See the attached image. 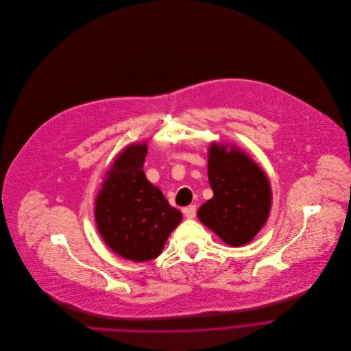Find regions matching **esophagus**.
Wrapping results in <instances>:
<instances>
[{
    "label": "esophagus",
    "instance_id": "1",
    "mask_svg": "<svg viewBox=\"0 0 351 351\" xmlns=\"http://www.w3.org/2000/svg\"><path fill=\"white\" fill-rule=\"evenodd\" d=\"M184 215H185V217L186 219H195V216H196V206L195 204H191V206H188V207H185L184 208Z\"/></svg>",
    "mask_w": 351,
    "mask_h": 351
}]
</instances>
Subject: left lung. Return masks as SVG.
Here are the masks:
<instances>
[{
    "instance_id": "obj_1",
    "label": "left lung",
    "mask_w": 351,
    "mask_h": 351,
    "mask_svg": "<svg viewBox=\"0 0 351 351\" xmlns=\"http://www.w3.org/2000/svg\"><path fill=\"white\" fill-rule=\"evenodd\" d=\"M208 182L213 197L197 210V219L227 245L249 243L265 224L271 186L265 173L241 149L212 144Z\"/></svg>"
}]
</instances>
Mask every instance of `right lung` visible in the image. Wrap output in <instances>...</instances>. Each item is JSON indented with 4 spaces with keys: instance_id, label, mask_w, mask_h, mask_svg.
Here are the masks:
<instances>
[{
    "instance_id": "right-lung-1",
    "label": "right lung",
    "mask_w": 351,
    "mask_h": 351,
    "mask_svg": "<svg viewBox=\"0 0 351 351\" xmlns=\"http://www.w3.org/2000/svg\"><path fill=\"white\" fill-rule=\"evenodd\" d=\"M147 144H132L116 158L95 200V221L105 243L132 261L158 257L181 223L180 210L170 206L162 191L143 170Z\"/></svg>"
}]
</instances>
